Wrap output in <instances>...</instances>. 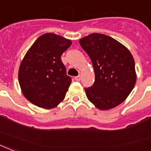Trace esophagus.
Instances as JSON below:
<instances>
[{
	"label": "esophagus",
	"mask_w": 151,
	"mask_h": 151,
	"mask_svg": "<svg viewBox=\"0 0 151 151\" xmlns=\"http://www.w3.org/2000/svg\"><path fill=\"white\" fill-rule=\"evenodd\" d=\"M75 80H76V81H80L81 80V76H78L75 77Z\"/></svg>",
	"instance_id": "obj_1"
}]
</instances>
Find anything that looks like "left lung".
<instances>
[{"label":"left lung","instance_id":"left-lung-1","mask_svg":"<svg viewBox=\"0 0 151 151\" xmlns=\"http://www.w3.org/2000/svg\"><path fill=\"white\" fill-rule=\"evenodd\" d=\"M95 71V82L84 88L88 100L104 111L122 104L136 83L134 60L131 52L112 37L91 33L80 40Z\"/></svg>","mask_w":151,"mask_h":151}]
</instances>
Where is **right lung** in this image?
Listing matches in <instances>:
<instances>
[{"label":"right lung","mask_w":151,"mask_h":151,"mask_svg":"<svg viewBox=\"0 0 151 151\" xmlns=\"http://www.w3.org/2000/svg\"><path fill=\"white\" fill-rule=\"evenodd\" d=\"M71 41L54 33H45L34 42L24 55L18 79L22 93L36 106L51 109L63 101L71 83L61 55Z\"/></svg>","instance_id":"add662e5"}]
</instances>
